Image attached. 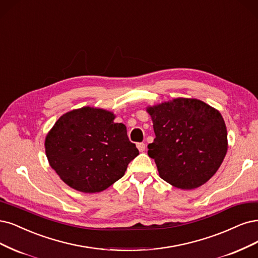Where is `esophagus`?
<instances>
[{
	"instance_id": "esophagus-1",
	"label": "esophagus",
	"mask_w": 258,
	"mask_h": 258,
	"mask_svg": "<svg viewBox=\"0 0 258 258\" xmlns=\"http://www.w3.org/2000/svg\"><path fill=\"white\" fill-rule=\"evenodd\" d=\"M137 147H138V149L140 150V152L142 153V152H144V150H145L146 145H145L144 143H138V144H137Z\"/></svg>"
}]
</instances>
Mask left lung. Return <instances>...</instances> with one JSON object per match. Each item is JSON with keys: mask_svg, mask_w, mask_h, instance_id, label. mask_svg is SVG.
<instances>
[{"mask_svg": "<svg viewBox=\"0 0 258 258\" xmlns=\"http://www.w3.org/2000/svg\"><path fill=\"white\" fill-rule=\"evenodd\" d=\"M156 138L148 155L159 176L181 190L206 183L227 153V130L221 113L202 100L174 98L147 105Z\"/></svg>", "mask_w": 258, "mask_h": 258, "instance_id": "8db88e82", "label": "left lung"}]
</instances>
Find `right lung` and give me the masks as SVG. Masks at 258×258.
Wrapping results in <instances>:
<instances>
[{"label":"right lung","instance_id":"add662e5","mask_svg":"<svg viewBox=\"0 0 258 258\" xmlns=\"http://www.w3.org/2000/svg\"><path fill=\"white\" fill-rule=\"evenodd\" d=\"M115 117L112 111L83 106L61 115L47 133L48 162L70 188L102 192L125 175L139 155L126 126Z\"/></svg>","mask_w":258,"mask_h":258}]
</instances>
